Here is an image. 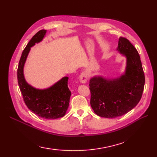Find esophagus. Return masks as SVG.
I'll return each instance as SVG.
<instances>
[{"mask_svg": "<svg viewBox=\"0 0 157 157\" xmlns=\"http://www.w3.org/2000/svg\"><path fill=\"white\" fill-rule=\"evenodd\" d=\"M88 78H89V76H88V74L86 72H82L81 76H80L79 77V80L81 82L85 84L88 81Z\"/></svg>", "mask_w": 157, "mask_h": 157, "instance_id": "1", "label": "esophagus"}]
</instances>
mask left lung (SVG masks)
<instances>
[{
	"instance_id": "left-lung-1",
	"label": "left lung",
	"mask_w": 157,
	"mask_h": 157,
	"mask_svg": "<svg viewBox=\"0 0 157 157\" xmlns=\"http://www.w3.org/2000/svg\"><path fill=\"white\" fill-rule=\"evenodd\" d=\"M117 50L127 59L124 74L116 78L94 76L90 80V106L101 117L124 115L137 105L143 93L145 78L138 51L124 37L118 39Z\"/></svg>"
}]
</instances>
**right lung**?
I'll return each instance as SVG.
<instances>
[{"label": "right lung", "instance_id": "add662e5", "mask_svg": "<svg viewBox=\"0 0 157 157\" xmlns=\"http://www.w3.org/2000/svg\"><path fill=\"white\" fill-rule=\"evenodd\" d=\"M46 33V30H39L26 45L19 60L17 78L19 88L27 107L41 118L56 119L65 115L69 106L71 92L68 87V77L64 76L48 89H38L26 82L23 72L30 48L43 40Z\"/></svg>", "mask_w": 157, "mask_h": 157}]
</instances>
